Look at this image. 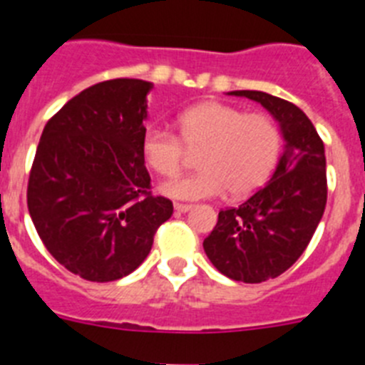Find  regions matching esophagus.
<instances>
[{
    "mask_svg": "<svg viewBox=\"0 0 365 365\" xmlns=\"http://www.w3.org/2000/svg\"><path fill=\"white\" fill-rule=\"evenodd\" d=\"M173 208H175V212H179V214H186V212L192 210V205H185V202H175V205H173Z\"/></svg>",
    "mask_w": 365,
    "mask_h": 365,
    "instance_id": "obj_1",
    "label": "esophagus"
}]
</instances>
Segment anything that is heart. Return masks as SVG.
I'll list each match as a JSON object with an SVG mask.
<instances>
[{"instance_id": "heart-1", "label": "heart", "mask_w": 365, "mask_h": 365, "mask_svg": "<svg viewBox=\"0 0 365 365\" xmlns=\"http://www.w3.org/2000/svg\"><path fill=\"white\" fill-rule=\"evenodd\" d=\"M179 135L150 125L143 135V157L155 173L175 175L186 150L199 151L192 175L175 177L160 185V193L177 201L219 197L230 188L247 195L267 182L282 151V133L272 118L248 115L222 102H202L177 118Z\"/></svg>"}]
</instances>
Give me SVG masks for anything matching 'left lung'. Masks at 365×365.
Instances as JSON below:
<instances>
[{
    "label": "left lung",
    "instance_id": "1",
    "mask_svg": "<svg viewBox=\"0 0 365 365\" xmlns=\"http://www.w3.org/2000/svg\"><path fill=\"white\" fill-rule=\"evenodd\" d=\"M228 95L263 106L285 144L269 182L237 208L219 212L202 247L227 278L261 283L294 265L322 221L327 202L324 143L298 106L263 91Z\"/></svg>",
    "mask_w": 365,
    "mask_h": 365
}]
</instances>
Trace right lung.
I'll list each match as a JSON object with an SVG mask.
<instances>
[{
  "instance_id": "right-lung-1",
  "label": "right lung",
  "mask_w": 365,
  "mask_h": 365,
  "mask_svg": "<svg viewBox=\"0 0 365 365\" xmlns=\"http://www.w3.org/2000/svg\"><path fill=\"white\" fill-rule=\"evenodd\" d=\"M117 78L87 87L47 122L27 205L51 256L87 282H115L148 257L173 205L150 193L144 166L148 93Z\"/></svg>"
}]
</instances>
